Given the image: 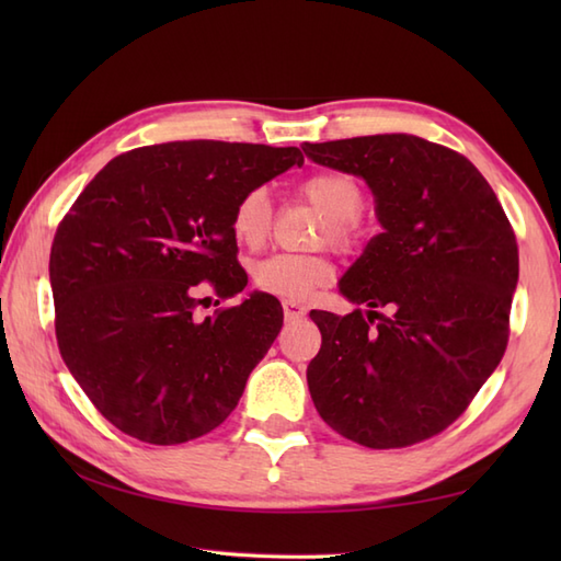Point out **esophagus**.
<instances>
[{"instance_id": "esophagus-1", "label": "esophagus", "mask_w": 561, "mask_h": 561, "mask_svg": "<svg viewBox=\"0 0 561 561\" xmlns=\"http://www.w3.org/2000/svg\"><path fill=\"white\" fill-rule=\"evenodd\" d=\"M284 316H287V320H299L306 316V306L296 304V301H284Z\"/></svg>"}]
</instances>
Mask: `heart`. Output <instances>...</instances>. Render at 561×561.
<instances>
[{"label": "heart", "mask_w": 561, "mask_h": 561, "mask_svg": "<svg viewBox=\"0 0 561 561\" xmlns=\"http://www.w3.org/2000/svg\"><path fill=\"white\" fill-rule=\"evenodd\" d=\"M299 193L313 207L325 214L320 238L332 245L350 248L359 241L364 224V187L354 175L342 171H320L308 175ZM272 231V205L262 190H250L236 202L231 214V233L245 248H260ZM335 277L323 255H289L277 253L260 260L253 267V282L260 291L282 296L287 301H304L318 287H325Z\"/></svg>", "instance_id": "heart-1"}]
</instances>
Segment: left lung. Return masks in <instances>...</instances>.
<instances>
[{
    "label": "left lung",
    "mask_w": 561,
    "mask_h": 561,
    "mask_svg": "<svg viewBox=\"0 0 561 561\" xmlns=\"http://www.w3.org/2000/svg\"><path fill=\"white\" fill-rule=\"evenodd\" d=\"M304 151L364 178L383 226L340 282L366 316L311 311L323 335L306 371L313 404L366 448L420 444L456 422L502 362L516 233L484 175L448 147L374 135Z\"/></svg>",
    "instance_id": "obj_1"
}]
</instances>
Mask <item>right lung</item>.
<instances>
[{
    "label": "right lung",
    "instance_id": "1",
    "mask_svg": "<svg viewBox=\"0 0 561 561\" xmlns=\"http://www.w3.org/2000/svg\"><path fill=\"white\" fill-rule=\"evenodd\" d=\"M301 163L296 147H139L105 165L59 221L50 250L57 347L123 434L175 446L233 412L284 313L274 296L253 291L197 320V284L209 282L219 299L245 289L236 202Z\"/></svg>",
    "mask_w": 561,
    "mask_h": 561
}]
</instances>
